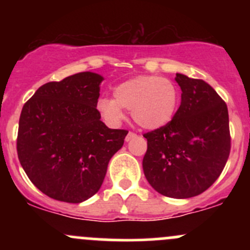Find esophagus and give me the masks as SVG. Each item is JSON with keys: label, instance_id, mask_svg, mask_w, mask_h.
<instances>
[{"label": "esophagus", "instance_id": "esophagus-1", "mask_svg": "<svg viewBox=\"0 0 250 250\" xmlns=\"http://www.w3.org/2000/svg\"><path fill=\"white\" fill-rule=\"evenodd\" d=\"M137 137V134H134V133H132V132H129L127 134V137H125V141H130L133 139V138H135Z\"/></svg>", "mask_w": 250, "mask_h": 250}]
</instances>
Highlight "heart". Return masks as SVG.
<instances>
[{"instance_id":"heart-1","label":"heart","mask_w":250,"mask_h":250,"mask_svg":"<svg viewBox=\"0 0 250 250\" xmlns=\"http://www.w3.org/2000/svg\"><path fill=\"white\" fill-rule=\"evenodd\" d=\"M113 97L99 98L97 110L111 125H118L130 110L134 122L145 129H158L172 121L179 102V90L170 80L137 76L116 85Z\"/></svg>"}]
</instances>
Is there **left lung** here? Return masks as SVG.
<instances>
[{"mask_svg": "<svg viewBox=\"0 0 250 250\" xmlns=\"http://www.w3.org/2000/svg\"><path fill=\"white\" fill-rule=\"evenodd\" d=\"M181 103L165 127L144 134L143 169L161 195L190 198L219 178L230 155L228 106L202 80L176 74Z\"/></svg>", "mask_w": 250, "mask_h": 250, "instance_id": "obj_1", "label": "left lung"}]
</instances>
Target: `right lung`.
Listing matches in <instances>:
<instances>
[{
	"label": "right lung",
	"instance_id": "obj_1",
	"mask_svg": "<svg viewBox=\"0 0 250 250\" xmlns=\"http://www.w3.org/2000/svg\"><path fill=\"white\" fill-rule=\"evenodd\" d=\"M104 77L85 71L48 82L22 106L17 150L20 165L44 195L81 203L99 191L127 130L100 121L97 102Z\"/></svg>",
	"mask_w": 250,
	"mask_h": 250
}]
</instances>
